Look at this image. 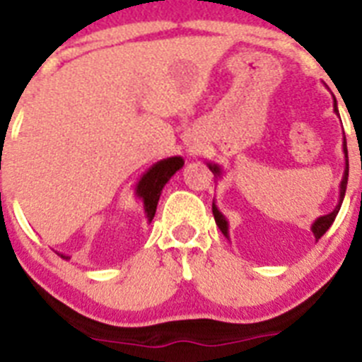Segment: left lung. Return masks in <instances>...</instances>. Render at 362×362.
<instances>
[{"label": "left lung", "instance_id": "obj_1", "mask_svg": "<svg viewBox=\"0 0 362 362\" xmlns=\"http://www.w3.org/2000/svg\"><path fill=\"white\" fill-rule=\"evenodd\" d=\"M334 112L339 115V110H337V100L334 99ZM343 153H344V173H343V180H341L339 184V200H337V205H335V209L332 211V213L325 214V216H319L317 220H314V223H312V233H314L315 240H319V238L323 236L325 233H327L328 229H330V226L334 223L335 216H337V213H339L341 209V204H343V198H344V193H346V184H348V149H346V136L343 139ZM207 165H209V169L214 173V178H220L221 175H223V169H221V165L218 164H213V162H207ZM213 214H214V221H216V226L220 227L221 234L229 240V221H227V218L221 214V211L216 207V202H213Z\"/></svg>", "mask_w": 362, "mask_h": 362}]
</instances>
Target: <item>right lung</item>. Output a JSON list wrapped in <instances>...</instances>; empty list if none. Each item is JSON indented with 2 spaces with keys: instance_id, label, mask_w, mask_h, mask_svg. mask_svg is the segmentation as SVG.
Returning <instances> with one entry per match:
<instances>
[{
  "instance_id": "add662e5",
  "label": "right lung",
  "mask_w": 362,
  "mask_h": 362,
  "mask_svg": "<svg viewBox=\"0 0 362 362\" xmlns=\"http://www.w3.org/2000/svg\"><path fill=\"white\" fill-rule=\"evenodd\" d=\"M182 165H184V158L182 157L162 158L157 164H153L151 168L142 175L141 180L136 182L135 197L141 198L142 204H144V213L149 223H151L153 216L157 213V204L158 198H160L162 194V189L168 184L169 178L173 177L178 169H182ZM59 254L63 259H70V256H66V254Z\"/></svg>"
}]
</instances>
